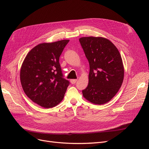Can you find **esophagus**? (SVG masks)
<instances>
[{"label":"esophagus","instance_id":"1","mask_svg":"<svg viewBox=\"0 0 149 149\" xmlns=\"http://www.w3.org/2000/svg\"><path fill=\"white\" fill-rule=\"evenodd\" d=\"M77 81V79H73V80H70V82H71L72 84H75Z\"/></svg>","mask_w":149,"mask_h":149}]
</instances>
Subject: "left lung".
Returning <instances> with one entry per match:
<instances>
[{"mask_svg":"<svg viewBox=\"0 0 149 149\" xmlns=\"http://www.w3.org/2000/svg\"><path fill=\"white\" fill-rule=\"evenodd\" d=\"M89 63V84L82 91L90 102L103 104L118 92L124 79L121 55L116 46L103 37H88L79 39Z\"/></svg>","mask_w":149,"mask_h":149,"instance_id":"8db88e82","label":"left lung"}]
</instances>
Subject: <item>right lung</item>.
<instances>
[{
    "label": "right lung",
    "mask_w": 149,
    "mask_h": 149,
    "mask_svg": "<svg viewBox=\"0 0 149 149\" xmlns=\"http://www.w3.org/2000/svg\"><path fill=\"white\" fill-rule=\"evenodd\" d=\"M69 42L41 43L26 56L20 70V81L26 95L45 108L60 103L70 82L63 75L59 58Z\"/></svg>",
    "instance_id": "right-lung-1"
}]
</instances>
